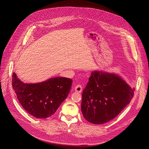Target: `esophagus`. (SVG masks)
<instances>
[{"mask_svg": "<svg viewBox=\"0 0 149 149\" xmlns=\"http://www.w3.org/2000/svg\"><path fill=\"white\" fill-rule=\"evenodd\" d=\"M82 86L81 84H77L75 87V90L77 92H81L82 91Z\"/></svg>", "mask_w": 149, "mask_h": 149, "instance_id": "obj_1", "label": "esophagus"}]
</instances>
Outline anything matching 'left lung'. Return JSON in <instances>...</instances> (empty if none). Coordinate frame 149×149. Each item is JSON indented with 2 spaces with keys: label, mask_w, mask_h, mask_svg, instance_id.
<instances>
[{
  "label": "left lung",
  "mask_w": 149,
  "mask_h": 149,
  "mask_svg": "<svg viewBox=\"0 0 149 149\" xmlns=\"http://www.w3.org/2000/svg\"><path fill=\"white\" fill-rule=\"evenodd\" d=\"M134 91L115 74L93 71L82 93L83 115L92 124L109 122L129 104Z\"/></svg>",
  "instance_id": "1"
}]
</instances>
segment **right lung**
<instances>
[{
  "label": "right lung",
  "mask_w": 149,
  "mask_h": 149,
  "mask_svg": "<svg viewBox=\"0 0 149 149\" xmlns=\"http://www.w3.org/2000/svg\"><path fill=\"white\" fill-rule=\"evenodd\" d=\"M72 80L65 77L51 78L38 83H24L13 74L12 86L20 104L37 118L55 113L71 89Z\"/></svg>",
  "instance_id": "add662e5"
}]
</instances>
